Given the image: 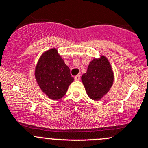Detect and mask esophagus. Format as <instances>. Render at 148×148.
<instances>
[{
  "label": "esophagus",
  "instance_id": "34e87169",
  "mask_svg": "<svg viewBox=\"0 0 148 148\" xmlns=\"http://www.w3.org/2000/svg\"><path fill=\"white\" fill-rule=\"evenodd\" d=\"M74 79H75L76 81H79V80L80 79V75L75 76V77H74Z\"/></svg>",
  "mask_w": 148,
  "mask_h": 148
}]
</instances>
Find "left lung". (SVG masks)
Returning a JSON list of instances; mask_svg holds the SVG:
<instances>
[{"label":"left lung","instance_id":"obj_1","mask_svg":"<svg viewBox=\"0 0 148 148\" xmlns=\"http://www.w3.org/2000/svg\"><path fill=\"white\" fill-rule=\"evenodd\" d=\"M114 75L109 61L104 56L90 62L87 72L81 76L86 92L95 101L101 99L110 90Z\"/></svg>","mask_w":148,"mask_h":148}]
</instances>
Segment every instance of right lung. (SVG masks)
Listing matches in <instances>:
<instances>
[{
    "mask_svg": "<svg viewBox=\"0 0 148 148\" xmlns=\"http://www.w3.org/2000/svg\"><path fill=\"white\" fill-rule=\"evenodd\" d=\"M35 76L41 90L53 100L62 98L74 81L70 69L55 48L42 54L35 67Z\"/></svg>",
    "mask_w": 148,
    "mask_h": 148,
    "instance_id": "1",
    "label": "right lung"
}]
</instances>
